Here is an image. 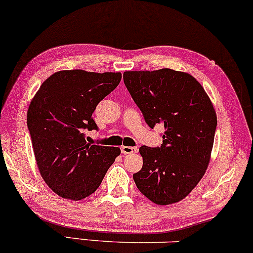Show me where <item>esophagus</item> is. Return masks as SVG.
<instances>
[{
  "instance_id": "34e87169",
  "label": "esophagus",
  "mask_w": 253,
  "mask_h": 253,
  "mask_svg": "<svg viewBox=\"0 0 253 253\" xmlns=\"http://www.w3.org/2000/svg\"><path fill=\"white\" fill-rule=\"evenodd\" d=\"M121 152L123 154H135L137 152L136 147H129V146H123L121 147Z\"/></svg>"
}]
</instances>
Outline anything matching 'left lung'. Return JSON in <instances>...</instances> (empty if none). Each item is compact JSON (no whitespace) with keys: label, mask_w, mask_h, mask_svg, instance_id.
<instances>
[{"label":"left lung","mask_w":253,"mask_h":253,"mask_svg":"<svg viewBox=\"0 0 253 253\" xmlns=\"http://www.w3.org/2000/svg\"><path fill=\"white\" fill-rule=\"evenodd\" d=\"M124 83L150 128H165L161 147L142 146L137 189L159 206L180 202L209 166L217 116L203 86L187 72L171 69L126 71Z\"/></svg>","instance_id":"obj_1"}]
</instances>
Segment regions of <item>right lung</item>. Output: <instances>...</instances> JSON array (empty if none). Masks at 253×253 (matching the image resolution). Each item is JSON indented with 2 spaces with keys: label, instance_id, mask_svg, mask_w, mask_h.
<instances>
[{
  "label": "right lung",
  "instance_id": "add662e5",
  "mask_svg": "<svg viewBox=\"0 0 253 253\" xmlns=\"http://www.w3.org/2000/svg\"><path fill=\"white\" fill-rule=\"evenodd\" d=\"M120 72L63 70L41 85L28 108L27 124L41 176L58 196L81 201L100 185L119 147L87 143L97 129L95 107L119 85Z\"/></svg>",
  "mask_w": 253,
  "mask_h": 253
}]
</instances>
